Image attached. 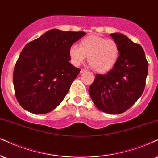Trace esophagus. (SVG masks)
I'll return each mask as SVG.
<instances>
[{
  "mask_svg": "<svg viewBox=\"0 0 158 158\" xmlns=\"http://www.w3.org/2000/svg\"><path fill=\"white\" fill-rule=\"evenodd\" d=\"M85 72H86V70H85V69H81V72H80V73H81V74H83V73H85Z\"/></svg>",
  "mask_w": 158,
  "mask_h": 158,
  "instance_id": "obj_1",
  "label": "esophagus"
}]
</instances>
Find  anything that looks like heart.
<instances>
[{
	"instance_id": "heart-1",
	"label": "heart",
	"mask_w": 158,
	"mask_h": 158,
	"mask_svg": "<svg viewBox=\"0 0 158 158\" xmlns=\"http://www.w3.org/2000/svg\"><path fill=\"white\" fill-rule=\"evenodd\" d=\"M72 63L78 66L88 57L89 65L99 73L110 71L117 63L120 56L118 44L114 40H107L97 35L83 38L79 44L69 49Z\"/></svg>"
}]
</instances>
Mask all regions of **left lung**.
<instances>
[{"instance_id":"obj_1","label":"left lung","mask_w":158,"mask_h":158,"mask_svg":"<svg viewBox=\"0 0 158 158\" xmlns=\"http://www.w3.org/2000/svg\"><path fill=\"white\" fill-rule=\"evenodd\" d=\"M110 36L119 46V58L106 75H95L89 92L99 110L109 114H119L129 109L143 94L148 62L140 44L119 33Z\"/></svg>"}]
</instances>
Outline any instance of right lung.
Segmentation results:
<instances>
[{
    "mask_svg": "<svg viewBox=\"0 0 158 158\" xmlns=\"http://www.w3.org/2000/svg\"><path fill=\"white\" fill-rule=\"evenodd\" d=\"M85 34L52 29L25 46L13 75L15 95L25 110L47 114L61 102L81 71L69 63V49Z\"/></svg>",
    "mask_w": 158,
    "mask_h": 158,
    "instance_id": "right-lung-1",
    "label": "right lung"
}]
</instances>
